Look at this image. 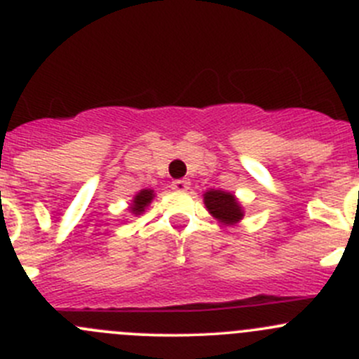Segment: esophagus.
Segmentation results:
<instances>
[{"label":"esophagus","mask_w":359,"mask_h":359,"mask_svg":"<svg viewBox=\"0 0 359 359\" xmlns=\"http://www.w3.org/2000/svg\"><path fill=\"white\" fill-rule=\"evenodd\" d=\"M189 187H191L189 180L180 179V180H173L172 182V189H175V191H187Z\"/></svg>","instance_id":"obj_1"}]
</instances>
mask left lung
<instances>
[{
  "label": "left lung",
  "mask_w": 359,
  "mask_h": 359,
  "mask_svg": "<svg viewBox=\"0 0 359 359\" xmlns=\"http://www.w3.org/2000/svg\"><path fill=\"white\" fill-rule=\"evenodd\" d=\"M203 203L206 210L222 226H234L245 217L243 205L233 193L220 189H208L203 194Z\"/></svg>",
  "instance_id": "left-lung-1"
}]
</instances>
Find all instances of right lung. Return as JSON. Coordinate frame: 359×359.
I'll return each instance as SVG.
<instances>
[{
	"instance_id": "1",
	"label": "right lung",
	"mask_w": 359,
	"mask_h": 359,
	"mask_svg": "<svg viewBox=\"0 0 359 359\" xmlns=\"http://www.w3.org/2000/svg\"><path fill=\"white\" fill-rule=\"evenodd\" d=\"M154 200V191L153 189H142L133 196L132 203H130L128 210L133 213V215H140V213L146 212L147 206L151 205Z\"/></svg>"
}]
</instances>
